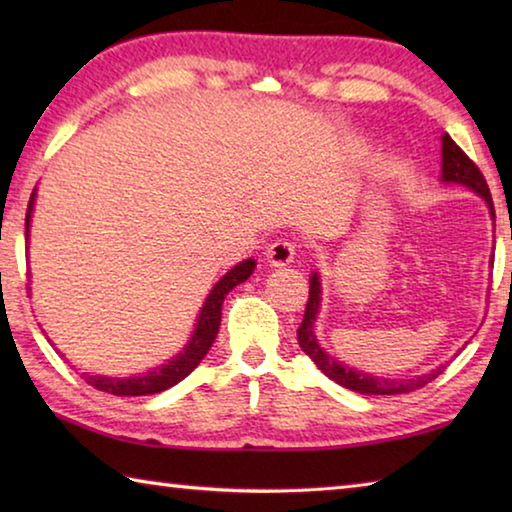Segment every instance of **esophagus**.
I'll return each mask as SVG.
<instances>
[{
	"label": "esophagus",
	"instance_id": "34e87169",
	"mask_svg": "<svg viewBox=\"0 0 512 512\" xmlns=\"http://www.w3.org/2000/svg\"><path fill=\"white\" fill-rule=\"evenodd\" d=\"M293 257H296V246H293L289 239H277L266 248V262L275 268L291 264Z\"/></svg>",
	"mask_w": 512,
	"mask_h": 512
}]
</instances>
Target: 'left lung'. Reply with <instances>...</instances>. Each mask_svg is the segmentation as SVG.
Here are the masks:
<instances>
[{"label": "left lung", "instance_id": "8db88e82", "mask_svg": "<svg viewBox=\"0 0 512 512\" xmlns=\"http://www.w3.org/2000/svg\"><path fill=\"white\" fill-rule=\"evenodd\" d=\"M443 180L445 183H458V185L470 187L472 192L485 198L492 216H495L490 189H488V183H485L481 169L467 158L465 151L447 133L443 135ZM318 309H320V280H318V273H314L309 280V300H307L305 318H302V323L298 327V343L302 352L309 354V359L320 368V372H325V375L329 379H334L336 384L350 388V391H357L361 395H400V393L418 391V388L427 386L429 381H433L440 372H443V366H440L436 370H431L429 375H420L415 379H384V377H372L368 372L343 366L341 361L329 357V354L320 348L316 341L314 323H316Z\"/></svg>", "mask_w": 512, "mask_h": 512}]
</instances>
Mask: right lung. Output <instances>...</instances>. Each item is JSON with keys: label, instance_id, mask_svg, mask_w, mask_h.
Listing matches in <instances>:
<instances>
[{"label": "right lung", "instance_id": "1", "mask_svg": "<svg viewBox=\"0 0 512 512\" xmlns=\"http://www.w3.org/2000/svg\"><path fill=\"white\" fill-rule=\"evenodd\" d=\"M33 201H36V189H33L31 201H29V210H27V237H29V223H31V212H33ZM255 271V262L253 259H244V262L237 264L232 271L225 273L216 287L212 289L210 296H207L205 305L198 314V323L189 339L187 348L178 354L176 359L169 361L167 366H162L158 370L146 372V375L140 377H103V375H83L85 381L90 386L97 388V391H106L112 395H155L167 391V388L176 386L178 381H183L189 372H192L201 359L210 352L212 343L216 339V332H219L221 325V307H223V298L228 296V291H232L237 284L246 282L250 275Z\"/></svg>", "mask_w": 512, "mask_h": 512}]
</instances>
